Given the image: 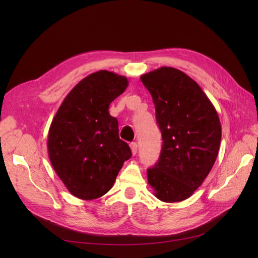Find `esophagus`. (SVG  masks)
<instances>
[{"label":"esophagus","instance_id":"obj_1","mask_svg":"<svg viewBox=\"0 0 258 258\" xmlns=\"http://www.w3.org/2000/svg\"><path fill=\"white\" fill-rule=\"evenodd\" d=\"M130 148H131V152L134 155H136L138 153V144L137 143H131Z\"/></svg>","mask_w":258,"mask_h":258}]
</instances>
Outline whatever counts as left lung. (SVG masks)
I'll return each instance as SVG.
<instances>
[{"mask_svg": "<svg viewBox=\"0 0 258 258\" xmlns=\"http://www.w3.org/2000/svg\"><path fill=\"white\" fill-rule=\"evenodd\" d=\"M140 80L153 98L163 140L147 182L157 199L183 201L204 183L217 158L220 117L200 86L175 68L161 67Z\"/></svg>", "mask_w": 258, "mask_h": 258, "instance_id": "1", "label": "left lung"}]
</instances>
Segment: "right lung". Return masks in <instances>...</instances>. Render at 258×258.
Returning <instances> with one entry per match:
<instances>
[{
  "instance_id": "obj_1",
  "label": "right lung",
  "mask_w": 258,
  "mask_h": 258,
  "mask_svg": "<svg viewBox=\"0 0 258 258\" xmlns=\"http://www.w3.org/2000/svg\"><path fill=\"white\" fill-rule=\"evenodd\" d=\"M128 79L100 70L68 93L52 118L47 150L51 166L74 197L92 200L110 190L129 145L119 139L118 121L108 113L128 87Z\"/></svg>"
}]
</instances>
